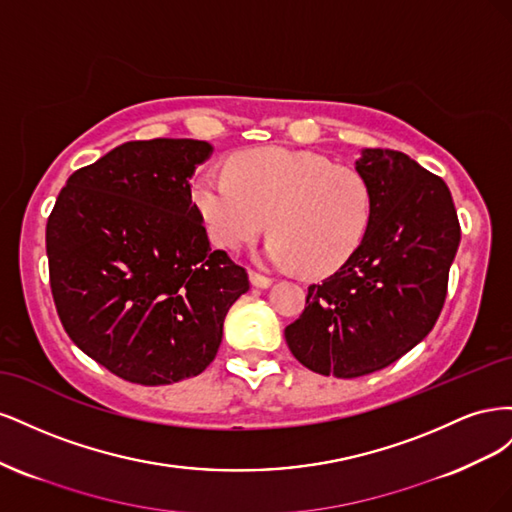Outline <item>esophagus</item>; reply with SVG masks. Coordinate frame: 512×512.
Returning <instances> with one entry per match:
<instances>
[{
    "mask_svg": "<svg viewBox=\"0 0 512 512\" xmlns=\"http://www.w3.org/2000/svg\"><path fill=\"white\" fill-rule=\"evenodd\" d=\"M250 282H252V286H256V288H269V286H271V277L260 275V273H256V271H250Z\"/></svg>",
    "mask_w": 512,
    "mask_h": 512,
    "instance_id": "obj_1",
    "label": "esophagus"
}]
</instances>
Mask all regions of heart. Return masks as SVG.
<instances>
[{
    "label": "heart",
    "mask_w": 512,
    "mask_h": 512,
    "mask_svg": "<svg viewBox=\"0 0 512 512\" xmlns=\"http://www.w3.org/2000/svg\"><path fill=\"white\" fill-rule=\"evenodd\" d=\"M192 203L222 250H239L271 226L267 258L309 275L342 267L361 245L371 215L369 185L356 170L288 147L239 151L226 173L200 170Z\"/></svg>",
    "instance_id": "heart-1"
}]
</instances>
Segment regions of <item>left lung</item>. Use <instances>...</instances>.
Listing matches in <instances>:
<instances>
[{
  "label": "left lung",
  "instance_id": "left-lung-1",
  "mask_svg": "<svg viewBox=\"0 0 512 512\" xmlns=\"http://www.w3.org/2000/svg\"><path fill=\"white\" fill-rule=\"evenodd\" d=\"M371 215L356 252L307 288L284 335L294 359L322 376L359 378L395 363L436 324L461 228L446 183L406 153L363 149L356 160Z\"/></svg>",
  "mask_w": 512,
  "mask_h": 512
}]
</instances>
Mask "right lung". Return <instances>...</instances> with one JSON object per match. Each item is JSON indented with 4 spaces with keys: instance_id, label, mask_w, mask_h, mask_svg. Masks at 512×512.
<instances>
[{
    "instance_id": "add662e5",
    "label": "right lung",
    "mask_w": 512,
    "mask_h": 512,
    "mask_svg": "<svg viewBox=\"0 0 512 512\" xmlns=\"http://www.w3.org/2000/svg\"><path fill=\"white\" fill-rule=\"evenodd\" d=\"M213 147L130 141L70 175L46 222L51 292L72 342L115 376L173 384L222 344L243 267L211 250L190 179Z\"/></svg>"
}]
</instances>
